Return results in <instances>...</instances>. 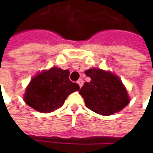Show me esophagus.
<instances>
[{"label":"esophagus","instance_id":"esophagus-1","mask_svg":"<svg viewBox=\"0 0 153 153\" xmlns=\"http://www.w3.org/2000/svg\"><path fill=\"white\" fill-rule=\"evenodd\" d=\"M77 83H78V84L79 85L80 88H81V87L83 86V79H79V80H78V81H77Z\"/></svg>","mask_w":153,"mask_h":153}]
</instances>
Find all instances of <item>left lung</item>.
Masks as SVG:
<instances>
[{
    "mask_svg": "<svg viewBox=\"0 0 153 153\" xmlns=\"http://www.w3.org/2000/svg\"><path fill=\"white\" fill-rule=\"evenodd\" d=\"M85 74L91 80L84 83L79 94L88 108L102 115L121 111L129 102L128 93L118 77L100 69H89Z\"/></svg>",
    "mask_w": 153,
    "mask_h": 153,
    "instance_id": "left-lung-1",
    "label": "left lung"
}]
</instances>
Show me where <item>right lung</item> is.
Instances as JSON below:
<instances>
[{"label":"right lung","instance_id":"add662e5","mask_svg":"<svg viewBox=\"0 0 153 153\" xmlns=\"http://www.w3.org/2000/svg\"><path fill=\"white\" fill-rule=\"evenodd\" d=\"M70 71L52 67L34 77L26 89V104L40 112L60 108L70 93L79 90L78 83L69 79Z\"/></svg>","mask_w":153,"mask_h":153}]
</instances>
